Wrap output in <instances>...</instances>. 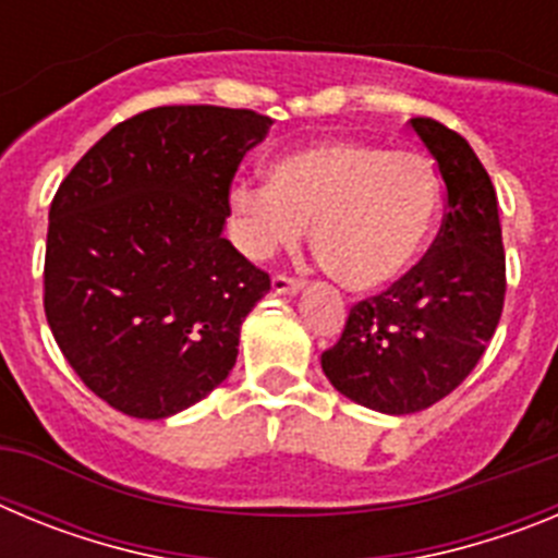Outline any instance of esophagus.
<instances>
[{"mask_svg":"<svg viewBox=\"0 0 558 558\" xmlns=\"http://www.w3.org/2000/svg\"><path fill=\"white\" fill-rule=\"evenodd\" d=\"M274 290L276 293H282V295H290V293H299V290L304 288L302 279H295V276H288V274H276L274 276Z\"/></svg>","mask_w":558,"mask_h":558,"instance_id":"34e87169","label":"esophagus"}]
</instances>
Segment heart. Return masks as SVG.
I'll use <instances>...</instances> for the list:
<instances>
[{
    "instance_id": "heart-1",
    "label": "heart",
    "mask_w": 558,
    "mask_h": 558,
    "mask_svg": "<svg viewBox=\"0 0 558 558\" xmlns=\"http://www.w3.org/2000/svg\"><path fill=\"white\" fill-rule=\"evenodd\" d=\"M231 206L251 256L295 245L313 223L315 259L335 282L377 290L425 254L441 181L422 153L332 140L279 156L268 184H236Z\"/></svg>"
}]
</instances>
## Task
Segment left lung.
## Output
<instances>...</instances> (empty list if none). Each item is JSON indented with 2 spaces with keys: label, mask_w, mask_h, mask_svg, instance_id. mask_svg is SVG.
Wrapping results in <instances>:
<instances>
[{
  "label": "left lung",
  "mask_w": 558,
  "mask_h": 558,
  "mask_svg": "<svg viewBox=\"0 0 558 558\" xmlns=\"http://www.w3.org/2000/svg\"><path fill=\"white\" fill-rule=\"evenodd\" d=\"M411 128L445 181L438 236L405 276L349 310L338 343L322 354L343 397L379 413H416L470 377L500 324L506 254L489 172L463 140L430 117Z\"/></svg>",
  "instance_id": "obj_1"
}]
</instances>
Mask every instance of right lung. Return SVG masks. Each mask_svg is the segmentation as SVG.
I'll list each match as a JSON object with an SVG mask.
<instances>
[{
    "mask_svg": "<svg viewBox=\"0 0 558 558\" xmlns=\"http://www.w3.org/2000/svg\"><path fill=\"white\" fill-rule=\"evenodd\" d=\"M270 117L159 106L113 125L49 206L44 313L88 391L136 418L229 377L270 276L223 236L229 190Z\"/></svg>",
    "mask_w": 558,
    "mask_h": 558,
    "instance_id": "right-lung-1",
    "label": "right lung"
}]
</instances>
